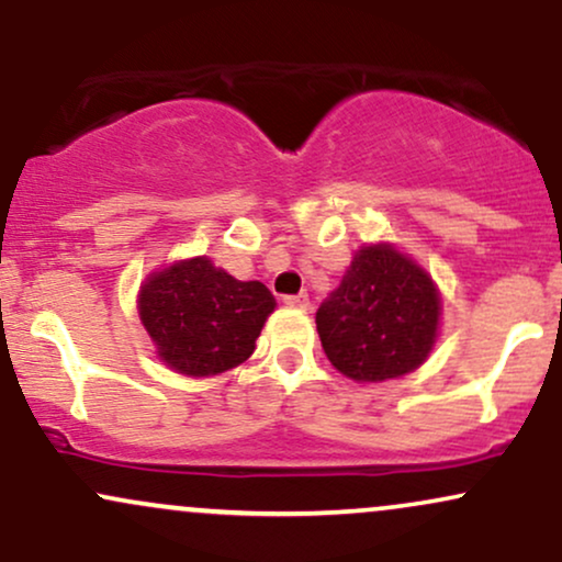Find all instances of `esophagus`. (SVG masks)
<instances>
[{"mask_svg": "<svg viewBox=\"0 0 562 562\" xmlns=\"http://www.w3.org/2000/svg\"><path fill=\"white\" fill-rule=\"evenodd\" d=\"M285 306L290 308H308V295L306 293H299V295H285Z\"/></svg>", "mask_w": 562, "mask_h": 562, "instance_id": "esophagus-1", "label": "esophagus"}]
</instances>
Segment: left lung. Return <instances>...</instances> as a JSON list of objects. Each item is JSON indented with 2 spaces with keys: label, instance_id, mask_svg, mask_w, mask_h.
Segmentation results:
<instances>
[{
  "label": "left lung",
  "instance_id": "obj_1",
  "mask_svg": "<svg viewBox=\"0 0 562 562\" xmlns=\"http://www.w3.org/2000/svg\"><path fill=\"white\" fill-rule=\"evenodd\" d=\"M441 301L434 280L391 245H367L340 285L319 303L327 359L359 383L417 370L436 344Z\"/></svg>",
  "mask_w": 562,
  "mask_h": 562
}]
</instances>
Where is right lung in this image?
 Returning a JSON list of instances; mask_svg holds the SVG:
<instances>
[{
  "label": "right lung",
  "instance_id": "obj_1",
  "mask_svg": "<svg viewBox=\"0 0 562 562\" xmlns=\"http://www.w3.org/2000/svg\"><path fill=\"white\" fill-rule=\"evenodd\" d=\"M274 295L240 282L205 256L156 272L139 290V319L171 370L209 378L254 353Z\"/></svg>",
  "mask_w": 562,
  "mask_h": 562
}]
</instances>
